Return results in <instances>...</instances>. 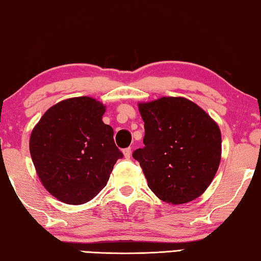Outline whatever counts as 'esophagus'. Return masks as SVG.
<instances>
[{"label": "esophagus", "instance_id": "obj_1", "mask_svg": "<svg viewBox=\"0 0 261 261\" xmlns=\"http://www.w3.org/2000/svg\"><path fill=\"white\" fill-rule=\"evenodd\" d=\"M123 155H124V157H125L126 160L130 159V156H131V148L124 149V150H123Z\"/></svg>", "mask_w": 261, "mask_h": 261}]
</instances>
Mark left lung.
Returning a JSON list of instances; mask_svg holds the SVG:
<instances>
[{"label":"left lung","mask_w":261,"mask_h":261,"mask_svg":"<svg viewBox=\"0 0 261 261\" xmlns=\"http://www.w3.org/2000/svg\"><path fill=\"white\" fill-rule=\"evenodd\" d=\"M144 148L132 153L149 188L163 202L182 204L202 195L221 161V131L207 112L183 97L139 102Z\"/></svg>","instance_id":"1"}]
</instances>
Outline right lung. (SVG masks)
Instances as JSON below:
<instances>
[{
  "label": "right lung",
  "mask_w": 261,
  "mask_h": 261,
  "mask_svg": "<svg viewBox=\"0 0 261 261\" xmlns=\"http://www.w3.org/2000/svg\"><path fill=\"white\" fill-rule=\"evenodd\" d=\"M105 105L91 97L65 99L43 113L29 138L42 186L61 202L83 204L97 196L122 159Z\"/></svg>",
  "instance_id": "1"
}]
</instances>
